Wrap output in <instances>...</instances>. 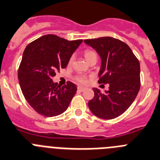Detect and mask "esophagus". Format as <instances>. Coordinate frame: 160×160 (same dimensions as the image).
Listing matches in <instances>:
<instances>
[{"label":"esophagus","mask_w":160,"mask_h":160,"mask_svg":"<svg viewBox=\"0 0 160 160\" xmlns=\"http://www.w3.org/2000/svg\"><path fill=\"white\" fill-rule=\"evenodd\" d=\"M86 89V88L84 87H81V86H79L78 87V90L80 91V92H83V91H84Z\"/></svg>","instance_id":"obj_1"}]
</instances>
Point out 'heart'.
I'll list each match as a JSON object with an SVG mask.
<instances>
[{"instance_id": "1", "label": "heart", "mask_w": 160, "mask_h": 160, "mask_svg": "<svg viewBox=\"0 0 160 160\" xmlns=\"http://www.w3.org/2000/svg\"><path fill=\"white\" fill-rule=\"evenodd\" d=\"M83 55H84V57H85L87 61L88 60H90L91 58H92V57H96V53L94 51H92V50L89 49L85 50V51H84V53H83ZM72 61V58L70 59L69 64H71ZM76 80H77V82H79V83H83V84L87 83L88 81L87 77H84V76H77V77H76Z\"/></svg>"}]
</instances>
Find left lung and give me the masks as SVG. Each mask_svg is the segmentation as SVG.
Here are the masks:
<instances>
[{
  "label": "left lung",
  "instance_id": "left-lung-1",
  "mask_svg": "<svg viewBox=\"0 0 160 160\" xmlns=\"http://www.w3.org/2000/svg\"><path fill=\"white\" fill-rule=\"evenodd\" d=\"M84 43L94 48L101 58L99 83H108L102 93L93 88L89 100L91 112L97 117L112 119L122 115L136 99L140 88V65L126 43L111 37L87 39Z\"/></svg>",
  "mask_w": 160,
  "mask_h": 160
}]
</instances>
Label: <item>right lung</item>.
<instances>
[{
  "label": "right lung",
  "mask_w": 160,
  "mask_h": 160,
  "mask_svg": "<svg viewBox=\"0 0 160 160\" xmlns=\"http://www.w3.org/2000/svg\"><path fill=\"white\" fill-rule=\"evenodd\" d=\"M82 40L68 41L48 34L32 41L24 49L18 69L20 86L25 100L37 113L52 117L69 106L77 88L70 81L63 87L52 80L65 68Z\"/></svg>",
  "instance_id": "1"
}]
</instances>
